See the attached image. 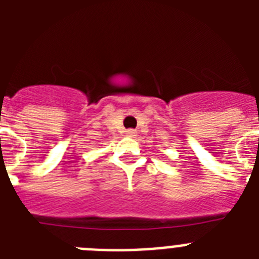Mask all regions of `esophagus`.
<instances>
[{
	"label": "esophagus",
	"instance_id": "1",
	"mask_svg": "<svg viewBox=\"0 0 259 259\" xmlns=\"http://www.w3.org/2000/svg\"><path fill=\"white\" fill-rule=\"evenodd\" d=\"M125 136L135 137L136 136V131H135V130H127V131H125Z\"/></svg>",
	"mask_w": 259,
	"mask_h": 259
}]
</instances>
